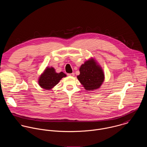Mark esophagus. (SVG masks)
<instances>
[{
  "instance_id": "esophagus-1",
  "label": "esophagus",
  "mask_w": 147,
  "mask_h": 147,
  "mask_svg": "<svg viewBox=\"0 0 147 147\" xmlns=\"http://www.w3.org/2000/svg\"><path fill=\"white\" fill-rule=\"evenodd\" d=\"M68 76H75V74L74 73H72V74H67Z\"/></svg>"
}]
</instances>
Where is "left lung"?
<instances>
[{
	"label": "left lung",
	"instance_id": "1",
	"mask_svg": "<svg viewBox=\"0 0 147 147\" xmlns=\"http://www.w3.org/2000/svg\"><path fill=\"white\" fill-rule=\"evenodd\" d=\"M79 71L80 75L77 78L86 90H97L104 82L105 74L102 68L93 58L82 64Z\"/></svg>",
	"mask_w": 147,
	"mask_h": 147
}]
</instances>
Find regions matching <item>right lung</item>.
Listing matches in <instances>:
<instances>
[{
  "label": "right lung",
  "instance_id": "add662e5",
  "mask_svg": "<svg viewBox=\"0 0 147 147\" xmlns=\"http://www.w3.org/2000/svg\"><path fill=\"white\" fill-rule=\"evenodd\" d=\"M66 75L61 72L57 73L53 67H47L38 78L39 85L44 89L50 90L53 88Z\"/></svg>",
  "mask_w": 147,
  "mask_h": 147
}]
</instances>
